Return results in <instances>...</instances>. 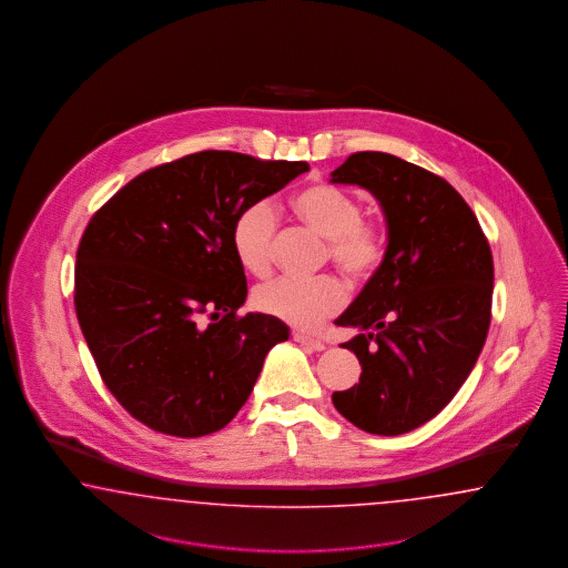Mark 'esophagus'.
<instances>
[{
    "instance_id": "obj_1",
    "label": "esophagus",
    "mask_w": 568,
    "mask_h": 568,
    "mask_svg": "<svg viewBox=\"0 0 568 568\" xmlns=\"http://www.w3.org/2000/svg\"><path fill=\"white\" fill-rule=\"evenodd\" d=\"M293 339H295L297 344L308 347V349H314V352H323V349L327 347L325 342H321V339H316V337H312V335H306V333H300V331L293 333Z\"/></svg>"
}]
</instances>
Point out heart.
I'll list each match as a JSON object with an SVG mask.
<instances>
[{
    "instance_id": "obj_1",
    "label": "heart",
    "mask_w": 568,
    "mask_h": 568,
    "mask_svg": "<svg viewBox=\"0 0 568 568\" xmlns=\"http://www.w3.org/2000/svg\"><path fill=\"white\" fill-rule=\"evenodd\" d=\"M293 214L327 237L328 258L337 271L358 283L375 275L385 260L387 240L377 223L362 219V202L335 185L312 183L292 197ZM276 216L268 202L243 207L233 229L231 245L241 266L254 276L273 271ZM345 293L333 276L312 281L278 278L254 293V306L293 327L308 328L344 306Z\"/></svg>"
}]
</instances>
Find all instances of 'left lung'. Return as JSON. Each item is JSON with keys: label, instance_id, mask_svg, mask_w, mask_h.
Instances as JSON below:
<instances>
[{"label": "left lung", "instance_id": "1", "mask_svg": "<svg viewBox=\"0 0 568 568\" xmlns=\"http://www.w3.org/2000/svg\"><path fill=\"white\" fill-rule=\"evenodd\" d=\"M331 183L371 191L387 223L383 264L335 321L358 331L342 347L356 354L362 373L333 404L358 429L402 435L446 408L481 354L491 250L463 195L397 155L352 154Z\"/></svg>", "mask_w": 568, "mask_h": 568}]
</instances>
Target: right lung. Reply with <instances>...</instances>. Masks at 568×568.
Masks as SVG:
<instances>
[{"mask_svg":"<svg viewBox=\"0 0 568 568\" xmlns=\"http://www.w3.org/2000/svg\"><path fill=\"white\" fill-rule=\"evenodd\" d=\"M308 171L207 150L141 172L93 214L74 308L105 387L139 423L174 437L223 429L271 347L290 339L271 314L237 316L247 283L231 229L243 207Z\"/></svg>","mask_w":568,"mask_h":568,"instance_id":"1","label":"right lung"}]
</instances>
